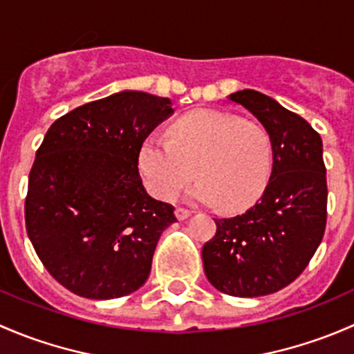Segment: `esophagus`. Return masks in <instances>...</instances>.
Listing matches in <instances>:
<instances>
[{
	"mask_svg": "<svg viewBox=\"0 0 354 354\" xmlns=\"http://www.w3.org/2000/svg\"><path fill=\"white\" fill-rule=\"evenodd\" d=\"M174 214H176L178 219L183 221V219H187V217L192 216V210L190 209H185V207H176Z\"/></svg>",
	"mask_w": 354,
	"mask_h": 354,
	"instance_id": "1",
	"label": "esophagus"
}]
</instances>
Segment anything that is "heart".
I'll return each mask as SVG.
<instances>
[{"instance_id":"b5f03b06","label":"heart","mask_w":354,"mask_h":354,"mask_svg":"<svg viewBox=\"0 0 354 354\" xmlns=\"http://www.w3.org/2000/svg\"><path fill=\"white\" fill-rule=\"evenodd\" d=\"M272 145L262 124L219 111H194L169 127V138L149 135L138 171L152 197L171 200L195 176L190 195L226 210L252 205L266 190Z\"/></svg>"}]
</instances>
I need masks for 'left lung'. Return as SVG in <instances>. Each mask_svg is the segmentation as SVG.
I'll use <instances>...</instances> for the list:
<instances>
[{"instance_id":"8db88e82","label":"left lung","mask_w":354,"mask_h":354,"mask_svg":"<svg viewBox=\"0 0 354 354\" xmlns=\"http://www.w3.org/2000/svg\"><path fill=\"white\" fill-rule=\"evenodd\" d=\"M269 133L272 174L245 214L216 221L203 245V270L219 291L241 298L276 292L305 270L324 238L327 178L322 138L306 120L272 97L245 88L230 95Z\"/></svg>"}]
</instances>
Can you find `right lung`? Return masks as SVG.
Here are the masks:
<instances>
[{
	"label": "right lung",
	"instance_id": "right-lung-1",
	"mask_svg": "<svg viewBox=\"0 0 354 354\" xmlns=\"http://www.w3.org/2000/svg\"><path fill=\"white\" fill-rule=\"evenodd\" d=\"M167 97L128 91L58 118L35 152L25 227L42 266L91 299L144 286L174 207L149 197L138 149L173 113Z\"/></svg>",
	"mask_w": 354,
	"mask_h": 354
}]
</instances>
